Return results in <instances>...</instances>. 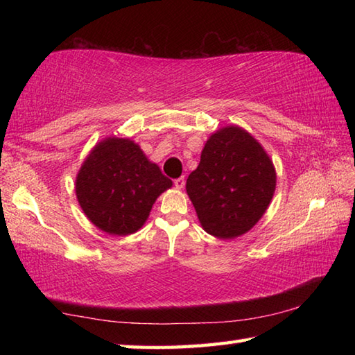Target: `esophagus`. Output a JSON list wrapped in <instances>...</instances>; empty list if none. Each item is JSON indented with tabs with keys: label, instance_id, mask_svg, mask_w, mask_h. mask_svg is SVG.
Listing matches in <instances>:
<instances>
[{
	"label": "esophagus",
	"instance_id": "34e87169",
	"mask_svg": "<svg viewBox=\"0 0 355 355\" xmlns=\"http://www.w3.org/2000/svg\"><path fill=\"white\" fill-rule=\"evenodd\" d=\"M184 184H186L184 177H180V178H177V180H173V186H175L177 189H183Z\"/></svg>",
	"mask_w": 355,
	"mask_h": 355
}]
</instances>
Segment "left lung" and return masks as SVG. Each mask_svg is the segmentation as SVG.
Segmentation results:
<instances>
[{"label": "left lung", "mask_w": 355, "mask_h": 355, "mask_svg": "<svg viewBox=\"0 0 355 355\" xmlns=\"http://www.w3.org/2000/svg\"><path fill=\"white\" fill-rule=\"evenodd\" d=\"M276 189V171L266 150L239 126L209 137L186 191L209 235L232 239L258 223Z\"/></svg>", "instance_id": "left-lung-1"}]
</instances>
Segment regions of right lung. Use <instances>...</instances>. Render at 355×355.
<instances>
[{"label": "right lung", "mask_w": 355, "mask_h": 355, "mask_svg": "<svg viewBox=\"0 0 355 355\" xmlns=\"http://www.w3.org/2000/svg\"><path fill=\"white\" fill-rule=\"evenodd\" d=\"M171 186V180L148 160L137 143L108 137L82 163L76 197L97 229L125 236L145 224L158 195Z\"/></svg>", "instance_id": "right-lung-1"}]
</instances>
